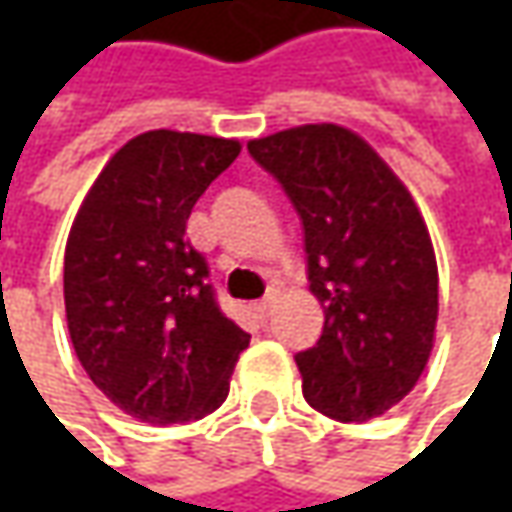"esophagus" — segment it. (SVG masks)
I'll list each match as a JSON object with an SVG mask.
<instances>
[{"label": "esophagus", "instance_id": "esophagus-1", "mask_svg": "<svg viewBox=\"0 0 512 512\" xmlns=\"http://www.w3.org/2000/svg\"><path fill=\"white\" fill-rule=\"evenodd\" d=\"M270 310H273V296H267V299H262V302H256V305H253V313H256L259 319H267V316H270Z\"/></svg>", "mask_w": 512, "mask_h": 512}]
</instances>
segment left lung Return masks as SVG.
<instances>
[{
	"instance_id": "left-lung-1",
	"label": "left lung",
	"mask_w": 512,
	"mask_h": 512,
	"mask_svg": "<svg viewBox=\"0 0 512 512\" xmlns=\"http://www.w3.org/2000/svg\"><path fill=\"white\" fill-rule=\"evenodd\" d=\"M305 230L307 282L325 307L296 353L307 404L367 422L416 387L433 350L439 270L422 213L384 159L339 125H302L247 142Z\"/></svg>"
}]
</instances>
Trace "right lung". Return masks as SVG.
<instances>
[{
	"instance_id": "obj_1",
	"label": "right lung",
	"mask_w": 512,
	"mask_h": 512,
	"mask_svg": "<svg viewBox=\"0 0 512 512\" xmlns=\"http://www.w3.org/2000/svg\"><path fill=\"white\" fill-rule=\"evenodd\" d=\"M239 150L236 139L148 130L113 153L70 227V342L90 382L139 422L213 413L250 344L185 239L193 205Z\"/></svg>"
}]
</instances>
